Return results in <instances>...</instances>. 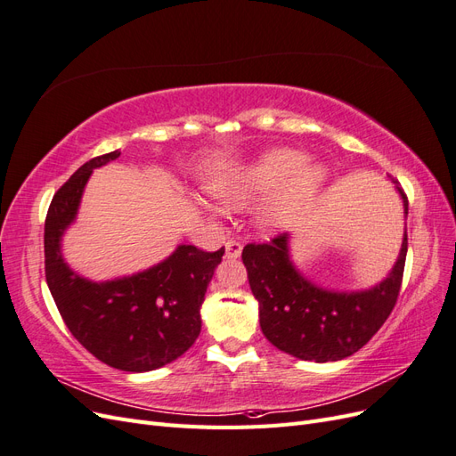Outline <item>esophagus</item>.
<instances>
[{
  "label": "esophagus",
  "mask_w": 456,
  "mask_h": 456,
  "mask_svg": "<svg viewBox=\"0 0 456 456\" xmlns=\"http://www.w3.org/2000/svg\"><path fill=\"white\" fill-rule=\"evenodd\" d=\"M241 256V243L236 240L226 241V258H240Z\"/></svg>",
  "instance_id": "1"
}]
</instances>
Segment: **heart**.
I'll use <instances>...</instances> for the list:
<instances>
[{
	"label": "heart",
	"instance_id": "obj_1",
	"mask_svg": "<svg viewBox=\"0 0 456 456\" xmlns=\"http://www.w3.org/2000/svg\"><path fill=\"white\" fill-rule=\"evenodd\" d=\"M330 171L322 161H308L305 151L272 148L215 184L216 198L233 209L268 200L258 211L266 232L291 228L322 196Z\"/></svg>",
	"mask_w": 456,
	"mask_h": 456
}]
</instances>
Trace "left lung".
Listing matches in <instances>:
<instances>
[{
    "instance_id": "obj_1",
    "label": "left lung",
    "mask_w": 456,
    "mask_h": 456,
    "mask_svg": "<svg viewBox=\"0 0 456 456\" xmlns=\"http://www.w3.org/2000/svg\"><path fill=\"white\" fill-rule=\"evenodd\" d=\"M395 190L409 201L402 186ZM407 230L394 268L375 287L365 291H329L302 275L291 260L289 233L270 243L243 247L251 291L258 300L260 329L275 348L305 362H338L355 354L388 320L403 280Z\"/></svg>"
}]
</instances>
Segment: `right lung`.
Instances as JSON below:
<instances>
[{
  "label": "right lung",
  "mask_w": 456,
  "mask_h": 456,
  "mask_svg": "<svg viewBox=\"0 0 456 456\" xmlns=\"http://www.w3.org/2000/svg\"><path fill=\"white\" fill-rule=\"evenodd\" d=\"M118 158L114 150L89 159L54 194L45 218V278L81 346L110 367L144 372L175 362L200 337V308L224 247L207 253L178 245L159 265L110 281L76 273L62 258V236L76 220L93 169Z\"/></svg>",
  "instance_id": "1"
}]
</instances>
